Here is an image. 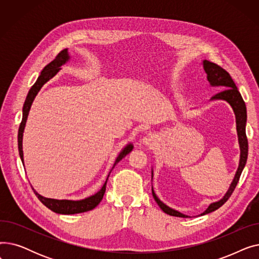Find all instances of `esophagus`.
I'll list each match as a JSON object with an SVG mask.
<instances>
[{"instance_id":"esophagus-1","label":"esophagus","mask_w":259,"mask_h":259,"mask_svg":"<svg viewBox=\"0 0 259 259\" xmlns=\"http://www.w3.org/2000/svg\"><path fill=\"white\" fill-rule=\"evenodd\" d=\"M155 141H156V137H155V135H154V134H151V133H149V134L146 135V137L143 138L142 144L145 145V146H151V145H153V144L155 143Z\"/></svg>"}]
</instances>
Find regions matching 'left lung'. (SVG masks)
<instances>
[{
	"label": "left lung",
	"mask_w": 259,
	"mask_h": 259,
	"mask_svg": "<svg viewBox=\"0 0 259 259\" xmlns=\"http://www.w3.org/2000/svg\"><path fill=\"white\" fill-rule=\"evenodd\" d=\"M202 66H203V70L207 73V79L209 80V83L212 87H223L224 90L221 91L220 93L215 94L214 97L211 98V101L213 100H223L226 101L227 103L230 104V106L232 107L235 118H236V130H237V137H238V144H239V149H240V158H239V165L237 168V171L235 173V176L233 179V182L231 183L229 190L225 196L220 199L219 201L212 202L211 205L207 208L205 212H202L200 215H205L208 213H211L219 208H221L224 203L230 198V196L232 195L234 189L239 181V178L241 175V172L246 166L247 158H248V139L246 135V124H247V108L246 104H244L241 94L239 93L234 80L232 77L230 76V74L223 69V68L219 65H216L212 62H209L207 60L202 61ZM152 179H153V170H152ZM152 195L157 202V205L159 208L164 211L165 213L171 215V216H176V217H184V219H187L189 217L188 215H185L179 211H176L167 205H165L154 193V190L152 187Z\"/></svg>",
	"instance_id": "obj_1"
}]
</instances>
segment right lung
Segmentation results:
<instances>
[{
  "mask_svg": "<svg viewBox=\"0 0 259 259\" xmlns=\"http://www.w3.org/2000/svg\"><path fill=\"white\" fill-rule=\"evenodd\" d=\"M69 59H70V57H69V53H68V49L62 50L58 54L57 58L54 59L52 62H50L42 70V72H40L36 81L33 84V86L30 88L28 94H27V98H26L24 106H23V117H22V121H21V125H20V128H19V134H18L19 153H20V157H21L23 165H24L23 133H24L26 120H27V117H28V114H29V111H30L31 105L33 103V100L36 97V94L38 93V91L40 90V88L44 86V84H46L50 78H52L54 75H56L61 70V66L66 64L68 61H69ZM132 149H133L132 144H128L124 149H122L120 153L118 154V156L116 157L112 169L115 167V165L117 164L119 160H121L127 154H129L132 151ZM112 169L110 170V172H109V174L111 173ZM108 178H109V175L107 176L106 182H105V184L103 185L102 189L100 190L99 192H97L94 195H91L87 198L80 199V200L47 198V197L39 195L33 188H32V190H33V192L35 193L36 197L39 199V201L53 212H56L58 214H65V215L83 213V212H87V211H90V210L94 209L101 202V200L103 199V196L105 194V191H106V185H107Z\"/></svg>",
  "mask_w": 259,
  "mask_h": 259,
  "instance_id": "add662e5",
  "label": "right lung"
}]
</instances>
